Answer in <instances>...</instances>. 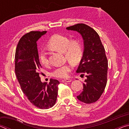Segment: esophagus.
Masks as SVG:
<instances>
[{
    "label": "esophagus",
    "mask_w": 129,
    "mask_h": 129,
    "mask_svg": "<svg viewBox=\"0 0 129 129\" xmlns=\"http://www.w3.org/2000/svg\"><path fill=\"white\" fill-rule=\"evenodd\" d=\"M71 81H72L71 79H64V80H62V82H71Z\"/></svg>",
    "instance_id": "34e87169"
}]
</instances>
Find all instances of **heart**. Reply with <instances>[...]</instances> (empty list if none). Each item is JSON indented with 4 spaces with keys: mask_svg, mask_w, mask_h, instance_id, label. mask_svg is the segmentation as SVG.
I'll return each mask as SVG.
<instances>
[{
    "mask_svg": "<svg viewBox=\"0 0 129 129\" xmlns=\"http://www.w3.org/2000/svg\"><path fill=\"white\" fill-rule=\"evenodd\" d=\"M48 46L54 51L64 53L65 58L73 62H78L82 57V45L80 41L77 39L71 40L67 36L55 34L48 41ZM39 57L42 64H48L47 53L44 50L42 49L40 51ZM72 68V64L70 63L66 64L54 69L52 72V75L57 78H66L68 77L69 72Z\"/></svg>",
    "mask_w": 129,
    "mask_h": 129,
    "instance_id": "obj_1",
    "label": "heart"
}]
</instances>
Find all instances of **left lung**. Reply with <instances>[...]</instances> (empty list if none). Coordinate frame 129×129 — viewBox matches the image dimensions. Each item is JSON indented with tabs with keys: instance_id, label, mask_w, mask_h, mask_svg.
Returning a JSON list of instances; mask_svg holds the SVG:
<instances>
[{
	"instance_id": "1",
	"label": "left lung",
	"mask_w": 129,
	"mask_h": 129,
	"mask_svg": "<svg viewBox=\"0 0 129 129\" xmlns=\"http://www.w3.org/2000/svg\"><path fill=\"white\" fill-rule=\"evenodd\" d=\"M67 29L78 32L84 40V52L76 72L85 75L86 79L77 98L85 104L93 103L100 99L106 85L108 62L105 48L97 32L85 24H77Z\"/></svg>"
}]
</instances>
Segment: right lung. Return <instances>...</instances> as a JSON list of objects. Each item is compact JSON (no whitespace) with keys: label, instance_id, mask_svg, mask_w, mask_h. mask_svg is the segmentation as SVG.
<instances>
[{"label":"right lung","instance_id":"add662e5","mask_svg":"<svg viewBox=\"0 0 129 129\" xmlns=\"http://www.w3.org/2000/svg\"><path fill=\"white\" fill-rule=\"evenodd\" d=\"M47 31H30L21 37L15 53V73L21 90L37 108L47 109L56 103L58 94L57 80L50 79L48 84L41 81V68L36 41Z\"/></svg>","mask_w":129,"mask_h":129}]
</instances>
